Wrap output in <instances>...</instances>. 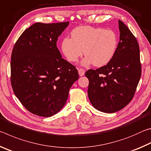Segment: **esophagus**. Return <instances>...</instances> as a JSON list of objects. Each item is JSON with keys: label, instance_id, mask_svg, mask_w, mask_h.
Listing matches in <instances>:
<instances>
[{"label": "esophagus", "instance_id": "34e87169", "mask_svg": "<svg viewBox=\"0 0 151 151\" xmlns=\"http://www.w3.org/2000/svg\"><path fill=\"white\" fill-rule=\"evenodd\" d=\"M78 71V75L80 76H83L84 75H85V70H84L83 68H79Z\"/></svg>", "mask_w": 151, "mask_h": 151}]
</instances>
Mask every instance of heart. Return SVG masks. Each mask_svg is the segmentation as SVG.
<instances>
[{"label":"heart","mask_w":151,"mask_h":151,"mask_svg":"<svg viewBox=\"0 0 151 151\" xmlns=\"http://www.w3.org/2000/svg\"><path fill=\"white\" fill-rule=\"evenodd\" d=\"M72 38L62 42V51L68 61L75 63L84 54L85 66L93 63L96 66L106 65L115 54L118 38L114 30L90 26L79 27L71 32Z\"/></svg>","instance_id":"heart-1"}]
</instances>
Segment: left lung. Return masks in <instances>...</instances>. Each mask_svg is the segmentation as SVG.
<instances>
[{"instance_id": "left-lung-1", "label": "left lung", "mask_w": 151, "mask_h": 151, "mask_svg": "<svg viewBox=\"0 0 151 151\" xmlns=\"http://www.w3.org/2000/svg\"><path fill=\"white\" fill-rule=\"evenodd\" d=\"M120 41L106 65L85 73L88 95L94 108L112 113L126 106L133 98L141 76L140 49L136 37L119 20Z\"/></svg>"}]
</instances>
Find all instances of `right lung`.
Here are the masks:
<instances>
[{
    "label": "right lung",
    "instance_id": "1",
    "mask_svg": "<svg viewBox=\"0 0 151 151\" xmlns=\"http://www.w3.org/2000/svg\"><path fill=\"white\" fill-rule=\"evenodd\" d=\"M69 22H37L22 33L11 55V81L20 103L31 113L49 117L67 101L78 70L62 58L58 37Z\"/></svg>",
    "mask_w": 151,
    "mask_h": 151
}]
</instances>
